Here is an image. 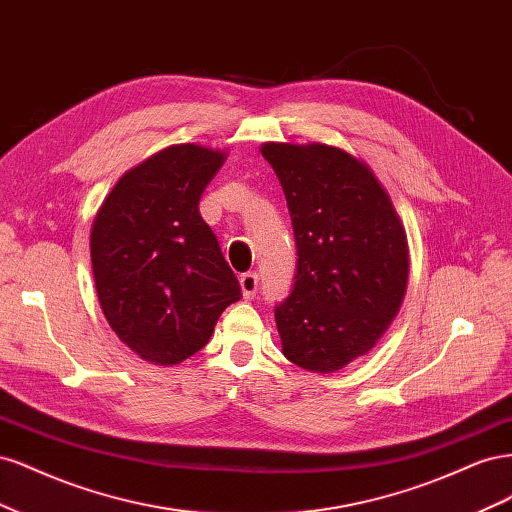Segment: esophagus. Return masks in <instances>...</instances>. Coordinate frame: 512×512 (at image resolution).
<instances>
[{"label":"esophagus","instance_id":"esophagus-1","mask_svg":"<svg viewBox=\"0 0 512 512\" xmlns=\"http://www.w3.org/2000/svg\"><path fill=\"white\" fill-rule=\"evenodd\" d=\"M239 284H241V290H243V297L245 299H254L256 297V292H258V275L256 273H252V271L250 273H243Z\"/></svg>","mask_w":512,"mask_h":512}]
</instances>
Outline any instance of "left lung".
<instances>
[{
  "mask_svg": "<svg viewBox=\"0 0 512 512\" xmlns=\"http://www.w3.org/2000/svg\"><path fill=\"white\" fill-rule=\"evenodd\" d=\"M288 203L297 273L275 305L288 361L331 374L367 354L404 301V224L369 166L329 145L265 143Z\"/></svg>",
  "mask_w": 512,
  "mask_h": 512,
  "instance_id": "1",
  "label": "left lung"
}]
</instances>
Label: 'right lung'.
Listing matches in <instances>:
<instances>
[{"instance_id":"right-lung-1","label":"right lung","mask_w":512,"mask_h":512,"mask_svg":"<svg viewBox=\"0 0 512 512\" xmlns=\"http://www.w3.org/2000/svg\"><path fill=\"white\" fill-rule=\"evenodd\" d=\"M226 156L194 143L166 147L128 170L91 226L102 312L141 359L177 365L203 350L239 280L198 203Z\"/></svg>"}]
</instances>
